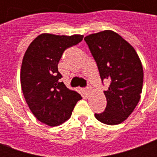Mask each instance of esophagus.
I'll return each mask as SVG.
<instances>
[{"label": "esophagus", "mask_w": 157, "mask_h": 157, "mask_svg": "<svg viewBox=\"0 0 157 157\" xmlns=\"http://www.w3.org/2000/svg\"><path fill=\"white\" fill-rule=\"evenodd\" d=\"M84 92H85L86 94H88L89 92H90V88H89V87H86V88L84 89Z\"/></svg>", "instance_id": "esophagus-1"}]
</instances>
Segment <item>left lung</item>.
<instances>
[{
  "label": "left lung",
  "instance_id": "obj_1",
  "mask_svg": "<svg viewBox=\"0 0 157 157\" xmlns=\"http://www.w3.org/2000/svg\"><path fill=\"white\" fill-rule=\"evenodd\" d=\"M98 65L102 81L110 82L104 91L105 111L95 113L105 124L115 125L127 119L140 99L144 72L139 55L125 39L111 30L84 38Z\"/></svg>",
  "mask_w": 157,
  "mask_h": 157
}]
</instances>
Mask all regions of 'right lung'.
Instances as JSON below:
<instances>
[{"instance_id": "right-lung-1", "label": "right lung", "mask_w": 157, "mask_h": 157, "mask_svg": "<svg viewBox=\"0 0 157 157\" xmlns=\"http://www.w3.org/2000/svg\"><path fill=\"white\" fill-rule=\"evenodd\" d=\"M83 35L42 33L30 44L22 62L20 79L27 104L38 120L48 126H58L70 118L78 92L59 82L58 64L66 48L76 45Z\"/></svg>"}]
</instances>
